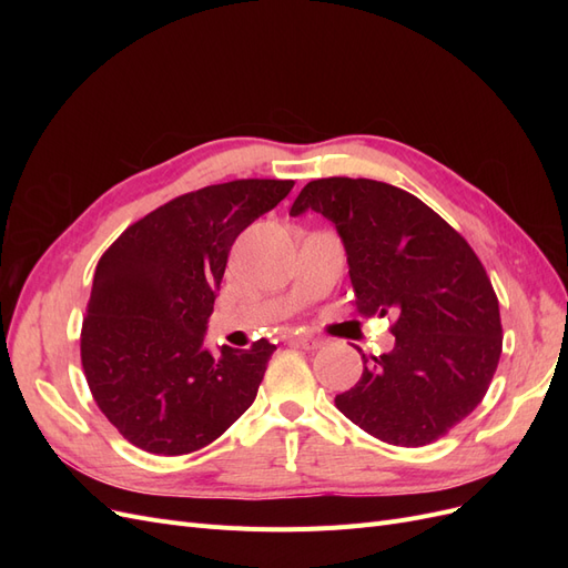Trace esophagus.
Here are the masks:
<instances>
[{"instance_id":"esophagus-1","label":"esophagus","mask_w":568,"mask_h":568,"mask_svg":"<svg viewBox=\"0 0 568 568\" xmlns=\"http://www.w3.org/2000/svg\"><path fill=\"white\" fill-rule=\"evenodd\" d=\"M291 341H294L296 346H301L305 351H317V348L324 346V341L320 336H313V334H296Z\"/></svg>"}]
</instances>
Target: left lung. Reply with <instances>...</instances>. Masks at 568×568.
Returning a JSON list of instances; mask_svg holds the SVG:
<instances>
[{
	"label": "left lung",
	"mask_w": 568,
	"mask_h": 568,
	"mask_svg": "<svg viewBox=\"0 0 568 568\" xmlns=\"http://www.w3.org/2000/svg\"><path fill=\"white\" fill-rule=\"evenodd\" d=\"M332 220L357 313L395 315V346L363 355L336 407L369 436L419 448L484 400L503 353L500 305L474 248L424 201L365 178L307 182L291 205Z\"/></svg>",
	"instance_id": "left-lung-1"
}]
</instances>
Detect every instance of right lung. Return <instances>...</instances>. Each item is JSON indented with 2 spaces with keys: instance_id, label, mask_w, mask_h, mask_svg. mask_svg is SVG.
<instances>
[{
  "instance_id": "1",
  "label": "right lung",
  "mask_w": 568,
  "mask_h": 568,
  "mask_svg": "<svg viewBox=\"0 0 568 568\" xmlns=\"http://www.w3.org/2000/svg\"><path fill=\"white\" fill-rule=\"evenodd\" d=\"M294 180H234L182 194L136 220L94 272L80 357L99 409L136 448L186 455L220 438L255 400L267 338L203 346L236 236Z\"/></svg>"
}]
</instances>
